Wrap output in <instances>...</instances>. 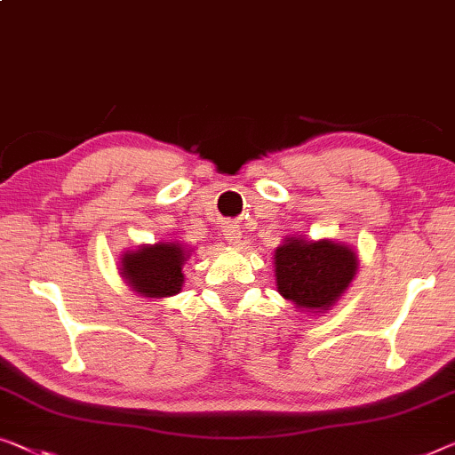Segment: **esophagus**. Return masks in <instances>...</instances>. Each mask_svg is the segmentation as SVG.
I'll list each match as a JSON object with an SVG mask.
<instances>
[{
  "label": "esophagus",
  "instance_id": "1",
  "mask_svg": "<svg viewBox=\"0 0 455 455\" xmlns=\"http://www.w3.org/2000/svg\"><path fill=\"white\" fill-rule=\"evenodd\" d=\"M241 227L236 225V222H228V225L225 227V230H222V235H225V239L230 243V245H236V243L241 241Z\"/></svg>",
  "mask_w": 455,
  "mask_h": 455
}]
</instances>
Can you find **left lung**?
<instances>
[{"instance_id": "obj_1", "label": "left lung", "mask_w": 455, "mask_h": 455, "mask_svg": "<svg viewBox=\"0 0 455 455\" xmlns=\"http://www.w3.org/2000/svg\"><path fill=\"white\" fill-rule=\"evenodd\" d=\"M277 292L296 307L327 310L354 280L357 257L333 241L290 239L275 249Z\"/></svg>"}]
</instances>
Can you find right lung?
<instances>
[{
	"label": "right lung",
	"mask_w": 455,
	"mask_h": 455,
	"mask_svg": "<svg viewBox=\"0 0 455 455\" xmlns=\"http://www.w3.org/2000/svg\"><path fill=\"white\" fill-rule=\"evenodd\" d=\"M184 261L186 253L178 243H157L122 257V274L140 296L165 298L181 290Z\"/></svg>",
	"instance_id": "add662e5"
}]
</instances>
